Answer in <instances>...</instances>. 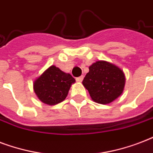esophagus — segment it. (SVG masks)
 I'll return each instance as SVG.
<instances>
[{
  "label": "esophagus",
  "mask_w": 153,
  "mask_h": 153,
  "mask_svg": "<svg viewBox=\"0 0 153 153\" xmlns=\"http://www.w3.org/2000/svg\"><path fill=\"white\" fill-rule=\"evenodd\" d=\"M83 79H84V76H83L76 78V81H78V82H81V81L83 80Z\"/></svg>",
  "instance_id": "obj_1"
}]
</instances>
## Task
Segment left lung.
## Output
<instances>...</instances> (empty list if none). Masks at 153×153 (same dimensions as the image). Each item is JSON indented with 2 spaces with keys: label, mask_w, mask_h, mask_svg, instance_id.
Listing matches in <instances>:
<instances>
[{
  "label": "left lung",
  "mask_w": 153,
  "mask_h": 153,
  "mask_svg": "<svg viewBox=\"0 0 153 153\" xmlns=\"http://www.w3.org/2000/svg\"><path fill=\"white\" fill-rule=\"evenodd\" d=\"M95 102L106 105L121 95L125 84L123 71L106 61H97L89 67V72L82 81Z\"/></svg>",
  "instance_id": "1"
}]
</instances>
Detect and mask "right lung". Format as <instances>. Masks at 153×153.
I'll list each match as a JSON object with an SVG mask.
<instances>
[{"label":"right lung","instance_id":"obj_1","mask_svg":"<svg viewBox=\"0 0 153 153\" xmlns=\"http://www.w3.org/2000/svg\"><path fill=\"white\" fill-rule=\"evenodd\" d=\"M75 81L70 74L53 65L34 81L33 89L43 103L56 105L65 99L71 85Z\"/></svg>","mask_w":153,"mask_h":153}]
</instances>
